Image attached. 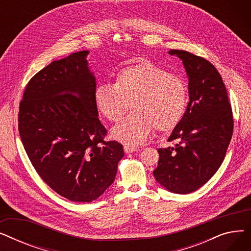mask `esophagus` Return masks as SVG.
I'll use <instances>...</instances> for the list:
<instances>
[{
  "label": "esophagus",
  "instance_id": "esophagus-1",
  "mask_svg": "<svg viewBox=\"0 0 251 251\" xmlns=\"http://www.w3.org/2000/svg\"><path fill=\"white\" fill-rule=\"evenodd\" d=\"M124 151L126 153H129V152H134V151H137L138 149L135 148V147H131V146H124Z\"/></svg>",
  "mask_w": 251,
  "mask_h": 251
}]
</instances>
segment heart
I'll list each match as a JSON object with an SVG mask.
<instances>
[{
    "label": "heart",
    "mask_w": 251,
    "mask_h": 251,
    "mask_svg": "<svg viewBox=\"0 0 251 251\" xmlns=\"http://www.w3.org/2000/svg\"><path fill=\"white\" fill-rule=\"evenodd\" d=\"M95 102L111 122L120 120L132 102L134 111L113 128L112 135L128 146H137L153 128L169 132L179 125L187 108L188 91L183 79L144 60L119 71L115 84H99Z\"/></svg>",
    "instance_id": "1"
}]
</instances>
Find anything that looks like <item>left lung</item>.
<instances>
[{
  "label": "left lung",
  "instance_id": "left-lung-1",
  "mask_svg": "<svg viewBox=\"0 0 251 251\" xmlns=\"http://www.w3.org/2000/svg\"><path fill=\"white\" fill-rule=\"evenodd\" d=\"M183 62L188 75L189 102L169 141L174 148L159 149L155 180L171 192L185 194L201 187L225 159L234 120L221 74L202 57L171 50Z\"/></svg>",
  "mask_w": 251,
  "mask_h": 251
}]
</instances>
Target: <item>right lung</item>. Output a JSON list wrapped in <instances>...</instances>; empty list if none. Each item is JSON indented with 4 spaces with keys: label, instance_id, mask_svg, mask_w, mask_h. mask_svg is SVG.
<instances>
[{
    "label": "right lung",
    "instance_id": "obj_1",
    "mask_svg": "<svg viewBox=\"0 0 251 251\" xmlns=\"http://www.w3.org/2000/svg\"><path fill=\"white\" fill-rule=\"evenodd\" d=\"M88 50L52 61L27 83L19 105L18 129L24 150L45 183L71 201L97 200L114 182L124 156L95 102L96 78Z\"/></svg>",
    "mask_w": 251,
    "mask_h": 251
}]
</instances>
